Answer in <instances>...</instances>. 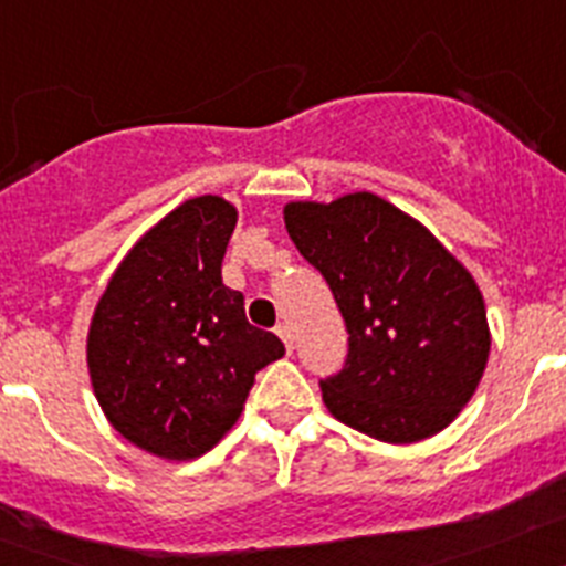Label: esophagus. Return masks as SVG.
<instances>
[{"label": "esophagus", "mask_w": 566, "mask_h": 566, "mask_svg": "<svg viewBox=\"0 0 566 566\" xmlns=\"http://www.w3.org/2000/svg\"><path fill=\"white\" fill-rule=\"evenodd\" d=\"M277 337L283 339V345H286V352H292L294 343H292V328H289V323H280V326H277Z\"/></svg>", "instance_id": "1"}]
</instances>
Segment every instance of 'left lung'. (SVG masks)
Masks as SVG:
<instances>
[{
    "label": "left lung",
    "mask_w": 566,
    "mask_h": 566,
    "mask_svg": "<svg viewBox=\"0 0 566 566\" xmlns=\"http://www.w3.org/2000/svg\"><path fill=\"white\" fill-rule=\"evenodd\" d=\"M283 221L348 328L345 368L319 382L328 413L388 444L444 431L476 394L490 357L473 274L431 229L374 192L289 201Z\"/></svg>",
    "instance_id": "8db88e82"
}]
</instances>
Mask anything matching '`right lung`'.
I'll return each instance as SVG.
<instances>
[{
	"label": "right lung",
	"instance_id": "1",
	"mask_svg": "<svg viewBox=\"0 0 566 566\" xmlns=\"http://www.w3.org/2000/svg\"><path fill=\"white\" fill-rule=\"evenodd\" d=\"M238 207L189 198L135 240L98 297L87 371L104 417L167 462L203 457L232 431L254 374L286 354L249 326L221 263Z\"/></svg>",
	"mask_w": 566,
	"mask_h": 566
}]
</instances>
